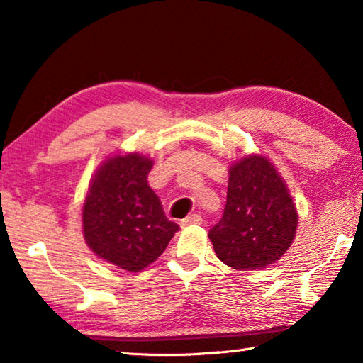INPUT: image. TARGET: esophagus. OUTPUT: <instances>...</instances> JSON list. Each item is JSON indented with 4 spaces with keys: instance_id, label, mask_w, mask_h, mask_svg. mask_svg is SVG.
<instances>
[{
    "instance_id": "esophagus-1",
    "label": "esophagus",
    "mask_w": 363,
    "mask_h": 363,
    "mask_svg": "<svg viewBox=\"0 0 363 363\" xmlns=\"http://www.w3.org/2000/svg\"><path fill=\"white\" fill-rule=\"evenodd\" d=\"M201 216L200 214H190L186 219H182V225H194V224H201Z\"/></svg>"
}]
</instances>
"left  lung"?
<instances>
[{"label": "left lung", "mask_w": 363, "mask_h": 363, "mask_svg": "<svg viewBox=\"0 0 363 363\" xmlns=\"http://www.w3.org/2000/svg\"><path fill=\"white\" fill-rule=\"evenodd\" d=\"M298 213L285 182L267 158L232 164L224 214L208 237L220 261L238 270L279 261L293 243Z\"/></svg>", "instance_id": "left-lung-1"}]
</instances>
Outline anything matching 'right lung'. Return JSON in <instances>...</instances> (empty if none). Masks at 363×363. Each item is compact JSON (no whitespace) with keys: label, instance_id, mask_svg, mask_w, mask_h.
I'll return each instance as SVG.
<instances>
[{"label":"right lung","instance_id":"1","mask_svg":"<svg viewBox=\"0 0 363 363\" xmlns=\"http://www.w3.org/2000/svg\"><path fill=\"white\" fill-rule=\"evenodd\" d=\"M150 169V160L138 153L112 157L97 171L83 206L86 243L130 272L155 261L179 230L147 184Z\"/></svg>","mask_w":363,"mask_h":363}]
</instances>
